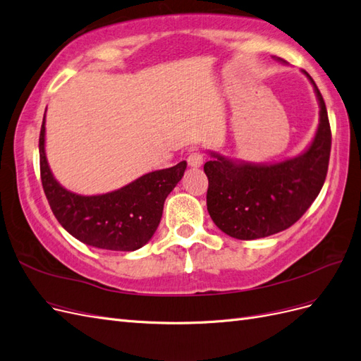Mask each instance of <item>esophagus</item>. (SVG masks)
Listing matches in <instances>:
<instances>
[{"mask_svg":"<svg viewBox=\"0 0 361 361\" xmlns=\"http://www.w3.org/2000/svg\"><path fill=\"white\" fill-rule=\"evenodd\" d=\"M203 154H200V152H192V154H190L188 155V164H190V166L191 167H195V169H197V167H200L202 166V164H203Z\"/></svg>","mask_w":361,"mask_h":361,"instance_id":"esophagus-1","label":"esophagus"}]
</instances>
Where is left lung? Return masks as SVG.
<instances>
[{
  "label": "left lung",
  "instance_id": "left-lung-1",
  "mask_svg": "<svg viewBox=\"0 0 361 361\" xmlns=\"http://www.w3.org/2000/svg\"><path fill=\"white\" fill-rule=\"evenodd\" d=\"M302 72L313 85L321 110L314 138L301 155L276 164H255L211 152L212 159L204 164L209 180L207 212L228 236L250 241L286 231L309 209L322 188L329 170L331 129L318 85Z\"/></svg>",
  "mask_w": 361,
  "mask_h": 361
}]
</instances>
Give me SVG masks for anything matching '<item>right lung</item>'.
Listing matches in <instances>:
<instances>
[{"label":"right lung","mask_w":361,"mask_h":361,"mask_svg":"<svg viewBox=\"0 0 361 361\" xmlns=\"http://www.w3.org/2000/svg\"><path fill=\"white\" fill-rule=\"evenodd\" d=\"M47 113V111H45ZM40 178L51 209L64 231L94 248L134 251L149 243L162 216L164 202L182 179L187 161L157 170L120 190L81 195L54 178L45 154V117L40 137Z\"/></svg>","instance_id":"obj_1"}]
</instances>
